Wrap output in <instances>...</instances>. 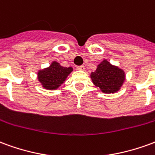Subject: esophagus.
<instances>
[{
	"label": "esophagus",
	"instance_id": "obj_1",
	"mask_svg": "<svg viewBox=\"0 0 155 155\" xmlns=\"http://www.w3.org/2000/svg\"><path fill=\"white\" fill-rule=\"evenodd\" d=\"M76 69H77L78 71H84V69H85V68H84V65H81V66H77Z\"/></svg>",
	"mask_w": 155,
	"mask_h": 155
}]
</instances>
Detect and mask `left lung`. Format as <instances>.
<instances>
[{"label":"left lung","mask_w":155,"mask_h":155,"mask_svg":"<svg viewBox=\"0 0 155 155\" xmlns=\"http://www.w3.org/2000/svg\"><path fill=\"white\" fill-rule=\"evenodd\" d=\"M93 84L104 94H114L120 91L125 81V72L107 60L97 65L96 71L91 72Z\"/></svg>","instance_id":"obj_1"}]
</instances>
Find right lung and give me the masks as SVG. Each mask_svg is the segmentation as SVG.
<instances>
[{
	"mask_svg": "<svg viewBox=\"0 0 155 155\" xmlns=\"http://www.w3.org/2000/svg\"><path fill=\"white\" fill-rule=\"evenodd\" d=\"M72 71V67H64L57 61H53L48 67L39 70L37 79L44 89L54 91L61 87Z\"/></svg>",
	"mask_w": 155,
	"mask_h": 155,
	"instance_id": "obj_1",
	"label": "right lung"
}]
</instances>
